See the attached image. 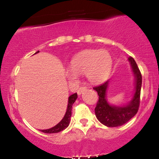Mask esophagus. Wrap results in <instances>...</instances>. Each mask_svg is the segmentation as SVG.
Returning <instances> with one entry per match:
<instances>
[{"label": "esophagus", "instance_id": "1", "mask_svg": "<svg viewBox=\"0 0 159 159\" xmlns=\"http://www.w3.org/2000/svg\"><path fill=\"white\" fill-rule=\"evenodd\" d=\"M87 90V87H80L79 89H78V95H81L82 93L83 92H84V91Z\"/></svg>", "mask_w": 159, "mask_h": 159}]
</instances>
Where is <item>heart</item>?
<instances>
[{"mask_svg":"<svg viewBox=\"0 0 159 159\" xmlns=\"http://www.w3.org/2000/svg\"><path fill=\"white\" fill-rule=\"evenodd\" d=\"M111 65L112 59L107 51L87 49L74 57L70 69H66L65 75L70 81H75L78 75L85 73L90 83L98 84L108 76Z\"/></svg>","mask_w":159,"mask_h":159,"instance_id":"obj_1","label":"heart"}]
</instances>
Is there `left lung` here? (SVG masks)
<instances>
[{"label": "left lung", "mask_w": 159, "mask_h": 159, "mask_svg": "<svg viewBox=\"0 0 159 159\" xmlns=\"http://www.w3.org/2000/svg\"><path fill=\"white\" fill-rule=\"evenodd\" d=\"M134 77V90L132 98L126 105H111L107 101V90L109 81L93 87L97 92L98 100L95 107V114L98 121L107 127H117L129 122L137 114L140 105L142 76L135 61L132 57L128 59Z\"/></svg>", "instance_id": "1"}]
</instances>
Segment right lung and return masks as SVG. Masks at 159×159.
Returning <instances> with one entry per match:
<instances>
[{"mask_svg":"<svg viewBox=\"0 0 159 159\" xmlns=\"http://www.w3.org/2000/svg\"><path fill=\"white\" fill-rule=\"evenodd\" d=\"M39 52L38 51V52H36L35 53V54ZM77 98H78V95L76 93H75L71 95V96H69L68 98V105H67V109H66V114L64 115V116H63V119L61 120V121L59 123H57L56 125H54V127L51 128V129H44V130H40V131L44 133L52 134V133H58L61 132V131L64 130L65 129H66V128L69 126L71 116H72V105H73L75 102V100L77 99Z\"/></svg>","mask_w":159,"mask_h":159,"instance_id":"obj_1","label":"right lung"}]
</instances>
